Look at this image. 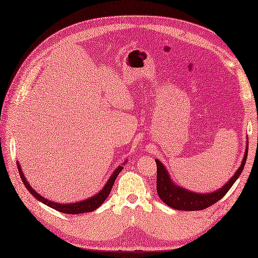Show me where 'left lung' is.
I'll list each match as a JSON object with an SVG mask.
<instances>
[{
  "label": "left lung",
  "instance_id": "8db88e82",
  "mask_svg": "<svg viewBox=\"0 0 258 258\" xmlns=\"http://www.w3.org/2000/svg\"><path fill=\"white\" fill-rule=\"evenodd\" d=\"M247 155L248 144L246 147V152H244L241 166L239 167L238 170L235 171V174L231 177V179L227 181L224 186H222L217 191L212 193L191 192L180 187L179 185H176L171 180L166 167L159 160H155V162H157V191L160 199L169 207H171L172 209L177 210L193 212V210H202L208 208V207L216 204L219 199H222L227 193V191L232 187V185L235 183V180L239 178L240 174L242 172L244 164H246Z\"/></svg>",
  "mask_w": 258,
  "mask_h": 258
}]
</instances>
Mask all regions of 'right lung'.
<instances>
[{"mask_svg": "<svg viewBox=\"0 0 258 258\" xmlns=\"http://www.w3.org/2000/svg\"><path fill=\"white\" fill-rule=\"evenodd\" d=\"M17 167H18V170H19V174H20V178H22L24 185H25V186H26V188L28 189V192L31 193L32 196L35 198V199L40 200L42 204L49 206L50 208L56 209V210H58V212H60V213L71 214V215L94 212L95 209H97L99 206L103 205V202L106 200V198L108 197L109 192H111V189L113 187V184H114V181H115L117 175H119L122 169H123V167H122V166L117 167L115 170L113 171L112 176L109 177V179L107 180L106 185H105V186L101 188V191H99V193H97L96 196L89 198V199L83 200V201L74 202V204H65L64 205V204H59V202L57 204V202L50 201L48 199H45V198H43L42 196H40L39 193H36L35 189L32 188L31 185L28 184V181L26 180V177L24 176L22 168H20V164L18 162H17Z\"/></svg>", "mask_w": 258, "mask_h": 258, "instance_id": "1", "label": "right lung"}]
</instances>
